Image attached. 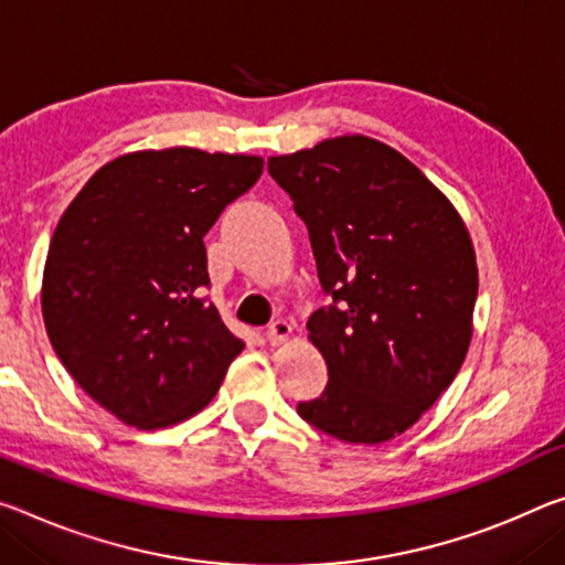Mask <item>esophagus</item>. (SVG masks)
I'll use <instances>...</instances> for the list:
<instances>
[{"mask_svg":"<svg viewBox=\"0 0 565 565\" xmlns=\"http://www.w3.org/2000/svg\"><path fill=\"white\" fill-rule=\"evenodd\" d=\"M289 337H291V324L286 319H276L274 324L266 329V342L271 347L286 344V342H289Z\"/></svg>","mask_w":565,"mask_h":565,"instance_id":"esophagus-1","label":"esophagus"}]
</instances>
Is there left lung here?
<instances>
[{
    "label": "left lung",
    "mask_w": 565,
    "mask_h": 565,
    "mask_svg": "<svg viewBox=\"0 0 565 565\" xmlns=\"http://www.w3.org/2000/svg\"><path fill=\"white\" fill-rule=\"evenodd\" d=\"M307 223L321 289L309 317L324 395L299 415L337 440L380 445L450 387L472 339L478 262L458 209L415 163L370 136L268 158Z\"/></svg>",
    "instance_id": "left-lung-1"
}]
</instances>
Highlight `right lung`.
<instances>
[{
  "label": "right lung",
  "instance_id": "right-lung-1",
  "mask_svg": "<svg viewBox=\"0 0 565 565\" xmlns=\"http://www.w3.org/2000/svg\"><path fill=\"white\" fill-rule=\"evenodd\" d=\"M262 173V156L136 150L95 170L60 216L42 274L44 329L73 380L120 423L193 417L244 352L203 299V236Z\"/></svg>",
  "mask_w": 565,
  "mask_h": 565
}]
</instances>
